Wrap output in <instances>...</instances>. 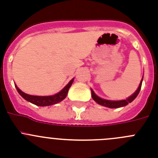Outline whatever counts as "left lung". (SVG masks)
<instances>
[{
  "label": "left lung",
  "instance_id": "8db88e82",
  "mask_svg": "<svg viewBox=\"0 0 158 158\" xmlns=\"http://www.w3.org/2000/svg\"><path fill=\"white\" fill-rule=\"evenodd\" d=\"M142 80H143V77L141 80L140 84H139V86L138 88L136 91L133 93V94L131 95L130 97L127 98L126 100H104V99H102L100 97H99L98 96H96L95 94V93L93 92V89H91L92 92V97H93V100L99 104L100 105L104 106V107H109V108H117V107H124V106L127 105L129 103H131V102L133 101L135 98L137 97V96L139 95V92H140L141 87H142Z\"/></svg>",
  "mask_w": 158,
  "mask_h": 158
}]
</instances>
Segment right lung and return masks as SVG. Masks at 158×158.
<instances>
[{
  "mask_svg": "<svg viewBox=\"0 0 158 158\" xmlns=\"http://www.w3.org/2000/svg\"><path fill=\"white\" fill-rule=\"evenodd\" d=\"M73 78L72 80L67 84L65 86L63 89H62L59 93H56L55 95H53V96H32V95H28L27 93H24L23 92H22L19 88L16 85V90L19 93V94L23 97L24 100H27V101L31 102L32 104H35L37 106H40V107H43V106H50L53 105V104H58L59 102H61L62 100H63L66 97L67 93L69 91V88H70L71 85L73 82Z\"/></svg>",
  "mask_w": 158,
  "mask_h": 158,
  "instance_id": "add662e5",
  "label": "right lung"
}]
</instances>
